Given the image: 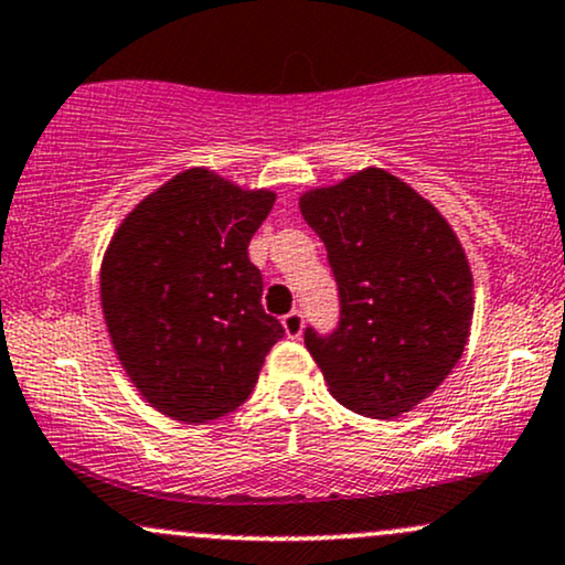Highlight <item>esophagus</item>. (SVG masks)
<instances>
[{
	"instance_id": "esophagus-1",
	"label": "esophagus",
	"mask_w": 565,
	"mask_h": 565,
	"mask_svg": "<svg viewBox=\"0 0 565 565\" xmlns=\"http://www.w3.org/2000/svg\"><path fill=\"white\" fill-rule=\"evenodd\" d=\"M281 323H284V332H287V337L297 340V337L302 334V327H305L302 310H289V313L281 319Z\"/></svg>"
}]
</instances>
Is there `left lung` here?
I'll list each match as a JSON object with an SVG mask.
<instances>
[{
    "instance_id": "left-lung-1",
    "label": "left lung",
    "mask_w": 565,
    "mask_h": 565,
    "mask_svg": "<svg viewBox=\"0 0 565 565\" xmlns=\"http://www.w3.org/2000/svg\"><path fill=\"white\" fill-rule=\"evenodd\" d=\"M327 246L340 319L305 348L342 406L398 417L449 377L468 342L472 276L430 201L391 172L364 170L300 199Z\"/></svg>"
}]
</instances>
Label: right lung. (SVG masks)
<instances>
[{"label": "right lung", "mask_w": 565, "mask_h": 565, "mask_svg": "<svg viewBox=\"0 0 565 565\" xmlns=\"http://www.w3.org/2000/svg\"><path fill=\"white\" fill-rule=\"evenodd\" d=\"M274 201L196 167L142 199L108 246L100 300L116 355L167 417L236 412L284 337L246 252Z\"/></svg>", "instance_id": "right-lung-1"}]
</instances>
